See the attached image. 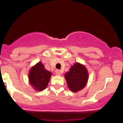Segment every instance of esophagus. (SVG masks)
Masks as SVG:
<instances>
[{
  "label": "esophagus",
  "instance_id": "esophagus-1",
  "mask_svg": "<svg viewBox=\"0 0 123 123\" xmlns=\"http://www.w3.org/2000/svg\"><path fill=\"white\" fill-rule=\"evenodd\" d=\"M55 74H56V75H60L61 74H62V73H61L60 70H59V69H56V70H55Z\"/></svg>",
  "mask_w": 123,
  "mask_h": 123
}]
</instances>
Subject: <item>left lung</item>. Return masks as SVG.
Segmentation results:
<instances>
[{
	"instance_id": "1",
	"label": "left lung",
	"mask_w": 123,
	"mask_h": 123,
	"mask_svg": "<svg viewBox=\"0 0 123 123\" xmlns=\"http://www.w3.org/2000/svg\"><path fill=\"white\" fill-rule=\"evenodd\" d=\"M68 87L74 92L83 89L86 85L88 79L87 69L79 63H76L65 74Z\"/></svg>"
}]
</instances>
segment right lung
<instances>
[{"instance_id": "obj_1", "label": "right lung", "mask_w": 123, "mask_h": 123, "mask_svg": "<svg viewBox=\"0 0 123 123\" xmlns=\"http://www.w3.org/2000/svg\"><path fill=\"white\" fill-rule=\"evenodd\" d=\"M51 75V73L44 68V65L39 62L30 70L29 82L36 90L41 91L48 85Z\"/></svg>"}]
</instances>
